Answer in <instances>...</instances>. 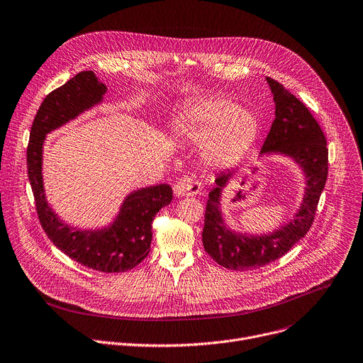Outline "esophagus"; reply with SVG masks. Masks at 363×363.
<instances>
[{
	"label": "esophagus",
	"instance_id": "34e87169",
	"mask_svg": "<svg viewBox=\"0 0 363 363\" xmlns=\"http://www.w3.org/2000/svg\"><path fill=\"white\" fill-rule=\"evenodd\" d=\"M174 191L178 196H195L201 192V182L191 178H182L175 184Z\"/></svg>",
	"mask_w": 363,
	"mask_h": 363
}]
</instances>
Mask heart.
Returning a JSON list of instances; mask_svg holds the SVG:
<instances>
[{"label": "heart", "mask_w": 363, "mask_h": 363, "mask_svg": "<svg viewBox=\"0 0 363 363\" xmlns=\"http://www.w3.org/2000/svg\"><path fill=\"white\" fill-rule=\"evenodd\" d=\"M174 130L189 142L203 143V153L211 163L230 167L253 146L259 121L232 98L213 96L186 106L174 120Z\"/></svg>", "instance_id": "1"}]
</instances>
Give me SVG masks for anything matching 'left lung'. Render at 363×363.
<instances>
[{
	"instance_id": "left-lung-1",
	"label": "left lung",
	"mask_w": 363,
	"mask_h": 363,
	"mask_svg": "<svg viewBox=\"0 0 363 363\" xmlns=\"http://www.w3.org/2000/svg\"><path fill=\"white\" fill-rule=\"evenodd\" d=\"M275 101V120L262 146L260 155L279 153L300 164L306 179V195L294 218L269 235L247 236L235 233L223 220L220 201L221 191L233 178V172H221L216 186L208 194L204 216L203 245L218 265L246 271L260 268L279 259L298 243L310 230L320 195L328 172V150L323 130L308 108L282 84L267 78Z\"/></svg>"
}]
</instances>
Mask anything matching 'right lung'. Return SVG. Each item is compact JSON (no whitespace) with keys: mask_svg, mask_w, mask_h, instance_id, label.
I'll list each match as a JSON object with an SVG mask.
<instances>
[{"mask_svg":"<svg viewBox=\"0 0 363 363\" xmlns=\"http://www.w3.org/2000/svg\"><path fill=\"white\" fill-rule=\"evenodd\" d=\"M107 86L92 71H84L56 88L43 100L33 120L27 146V172L36 210L45 233L53 245L81 265L98 272H125L149 255L152 223L157 211L171 204L167 184L131 192L111 225L101 230H78L57 218L46 201L42 153L46 133L103 101Z\"/></svg>","mask_w":363,"mask_h":363,"instance_id":"right-lung-1","label":"right lung"}]
</instances>
